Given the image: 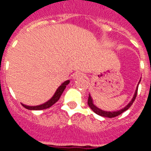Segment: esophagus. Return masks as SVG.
<instances>
[{"label": "esophagus", "mask_w": 151, "mask_h": 151, "mask_svg": "<svg viewBox=\"0 0 151 151\" xmlns=\"http://www.w3.org/2000/svg\"><path fill=\"white\" fill-rule=\"evenodd\" d=\"M84 77V73H82L78 72L75 73L74 74H73V79H78L81 78H83Z\"/></svg>", "instance_id": "esophagus-1"}]
</instances>
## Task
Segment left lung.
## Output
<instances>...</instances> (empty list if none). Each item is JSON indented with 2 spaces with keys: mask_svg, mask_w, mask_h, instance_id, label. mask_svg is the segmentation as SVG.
<instances>
[{
  "mask_svg": "<svg viewBox=\"0 0 151 151\" xmlns=\"http://www.w3.org/2000/svg\"><path fill=\"white\" fill-rule=\"evenodd\" d=\"M140 82H141V79H140L139 82H138V84L137 86V88L136 91L134 92V95H133V98L131 99V101L128 104L124 107V108H121L120 110H117V111H104V110H102L100 108H99L97 106H95L94 104V102H93V99H92L91 95H89V98H88V102H87V104H88L89 107L91 108V110L95 113H96L99 116H101L104 117H108V118H112V117H116L117 116H119L121 113H123L124 111H127L129 108L131 107V105L133 104V103L135 100V99H136L137 94V89H138V85H139Z\"/></svg>",
  "mask_w": 151,
  "mask_h": 151,
  "instance_id": "left-lung-1",
  "label": "left lung"
}]
</instances>
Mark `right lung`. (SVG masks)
Wrapping results in <instances>:
<instances>
[{
  "instance_id": "1",
  "label": "right lung",
  "mask_w": 151,
  "mask_h": 151,
  "mask_svg": "<svg viewBox=\"0 0 151 151\" xmlns=\"http://www.w3.org/2000/svg\"><path fill=\"white\" fill-rule=\"evenodd\" d=\"M69 80H67L65 82H64L59 87L57 88V90L55 92V94L53 95V96L52 98L50 99L49 100H47L46 103H44L43 104L37 105V106H28V105H25L23 104H22V106L24 107L25 108H27L28 110H43V109H47V108H49L50 107H52L54 104H56V102L59 100L60 97L62 95L63 91H65L66 86L68 85L69 83Z\"/></svg>"
}]
</instances>
